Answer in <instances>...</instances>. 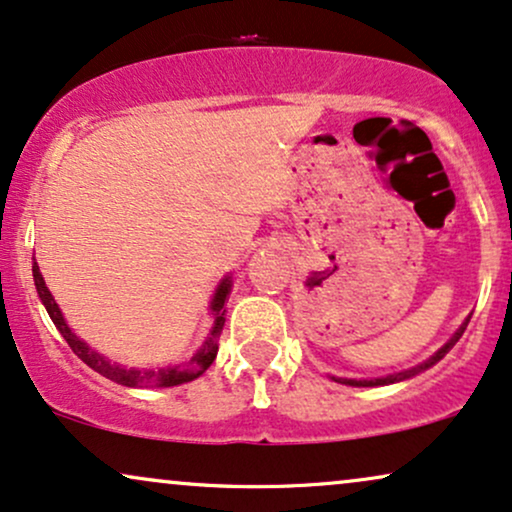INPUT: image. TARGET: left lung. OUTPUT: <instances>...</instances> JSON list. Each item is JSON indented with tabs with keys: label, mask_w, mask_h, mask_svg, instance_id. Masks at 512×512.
<instances>
[{
	"label": "left lung",
	"mask_w": 512,
	"mask_h": 512,
	"mask_svg": "<svg viewBox=\"0 0 512 512\" xmlns=\"http://www.w3.org/2000/svg\"><path fill=\"white\" fill-rule=\"evenodd\" d=\"M468 323H470V315H468V320H465V323L458 327L456 334H453V337L449 339V342H446L444 346H441V349H439L437 353H434V356L427 358L425 363L415 365V368H410V370H403V372H394V375H387V377H377V380H337V382H342V384H349V387H382V384H394V382L408 380V377H415V375H418V372L427 370V368H432L434 363L441 361V358H444L446 353H449V351L453 349V346H456L458 339L463 337V332H465V327H468Z\"/></svg>",
	"instance_id": "left-lung-1"
}]
</instances>
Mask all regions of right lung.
<instances>
[{"label":"right lung","mask_w":512,"mask_h":512,"mask_svg":"<svg viewBox=\"0 0 512 512\" xmlns=\"http://www.w3.org/2000/svg\"><path fill=\"white\" fill-rule=\"evenodd\" d=\"M33 280H35L37 294H40V301L44 304V308H47L49 318H52L56 330L63 334V339H66L68 346H71L75 356H78L82 363L90 365L92 370H97L99 375L109 377V380L123 384V387H140V384H144V387H178V384L197 380L199 375H204L208 365L216 361L218 339H220V332H223V325H225V299L230 296V289H232L230 277H225V280L218 285L216 294H213V301H211L213 327H211V332H208L206 342L201 344V349L194 353V356L189 358V363L182 365V368L180 365H175V368H161V370L123 368V365L106 361L102 353L90 349V346L82 342L80 337H75V332L68 327L66 320H63L61 308L54 301V296L47 289V285H44V277L40 273V266L35 263V258H33Z\"/></svg>","instance_id":"right-lung-1"}]
</instances>
